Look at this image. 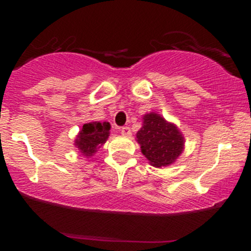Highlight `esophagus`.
Here are the masks:
<instances>
[{
  "instance_id": "obj_1",
  "label": "esophagus",
  "mask_w": 251,
  "mask_h": 251,
  "mask_svg": "<svg viewBox=\"0 0 251 251\" xmlns=\"http://www.w3.org/2000/svg\"><path fill=\"white\" fill-rule=\"evenodd\" d=\"M120 133L125 135V137H129V135L132 134V132H131V128L127 127V126H124V127L120 128Z\"/></svg>"
}]
</instances>
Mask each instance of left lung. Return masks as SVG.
I'll return each mask as SVG.
<instances>
[{
    "label": "left lung",
    "mask_w": 251,
    "mask_h": 251,
    "mask_svg": "<svg viewBox=\"0 0 251 251\" xmlns=\"http://www.w3.org/2000/svg\"><path fill=\"white\" fill-rule=\"evenodd\" d=\"M135 135L142 153L154 168L174 164L185 146V138L179 128L155 112L144 114L142 128Z\"/></svg>",
    "instance_id": "1"
}]
</instances>
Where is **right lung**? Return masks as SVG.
Here are the masks:
<instances>
[{
	"instance_id": "add662e5",
	"label": "right lung",
	"mask_w": 251,
	"mask_h": 251,
	"mask_svg": "<svg viewBox=\"0 0 251 251\" xmlns=\"http://www.w3.org/2000/svg\"><path fill=\"white\" fill-rule=\"evenodd\" d=\"M111 125L107 122H91L83 124L75 137L74 145L86 158L92 157L107 142Z\"/></svg>"
}]
</instances>
